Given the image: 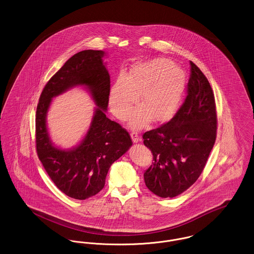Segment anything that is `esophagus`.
<instances>
[{
	"label": "esophagus",
	"instance_id": "1",
	"mask_svg": "<svg viewBox=\"0 0 254 254\" xmlns=\"http://www.w3.org/2000/svg\"><path fill=\"white\" fill-rule=\"evenodd\" d=\"M130 136H131V139H132L133 143H138L141 139H140V137H139V135H138V133L137 132H133L130 133Z\"/></svg>",
	"mask_w": 254,
	"mask_h": 254
}]
</instances>
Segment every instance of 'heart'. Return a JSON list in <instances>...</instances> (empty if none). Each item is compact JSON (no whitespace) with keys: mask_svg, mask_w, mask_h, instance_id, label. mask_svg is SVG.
Returning a JSON list of instances; mask_svg holds the SVG:
<instances>
[{"mask_svg":"<svg viewBox=\"0 0 254 254\" xmlns=\"http://www.w3.org/2000/svg\"><path fill=\"white\" fill-rule=\"evenodd\" d=\"M186 86L185 73L165 59L151 61L133 67L128 75L119 77L110 88L109 105L114 115L127 119L132 106L143 104L133 113L131 127L141 128L149 117L163 121L178 108Z\"/></svg>","mask_w":254,"mask_h":254,"instance_id":"heart-1","label":"heart"}]
</instances>
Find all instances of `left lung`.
Returning <instances> with one entry per match:
<instances>
[{"label":"left lung","instance_id":"1","mask_svg":"<svg viewBox=\"0 0 254 254\" xmlns=\"http://www.w3.org/2000/svg\"><path fill=\"white\" fill-rule=\"evenodd\" d=\"M190 77L181 108L170 121L143 134L153 155L144 173L147 189L162 198L186 191L201 175L216 140L217 115L212 88L190 61Z\"/></svg>","mask_w":254,"mask_h":254}]
</instances>
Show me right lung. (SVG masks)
I'll return each instance as SVG.
<instances>
[{"label":"right lung","mask_w":254,"mask_h":254,"mask_svg":"<svg viewBox=\"0 0 254 254\" xmlns=\"http://www.w3.org/2000/svg\"><path fill=\"white\" fill-rule=\"evenodd\" d=\"M103 50H83L66 61L45 85L36 110V150L50 179L62 192L85 200L103 190L110 166L132 145L128 132L106 115L110 77ZM77 85L90 91L97 108L82 142L70 150L53 145L46 127L52 99Z\"/></svg>","instance_id":"1"}]
</instances>
